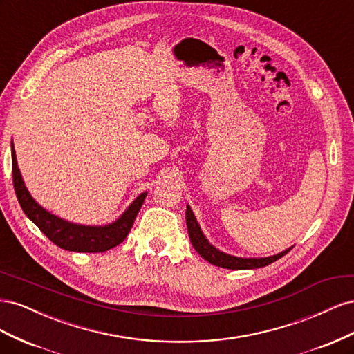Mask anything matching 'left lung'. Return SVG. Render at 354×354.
Returning a JSON list of instances; mask_svg holds the SVG:
<instances>
[{"label": "left lung", "instance_id": "left-lung-1", "mask_svg": "<svg viewBox=\"0 0 354 354\" xmlns=\"http://www.w3.org/2000/svg\"><path fill=\"white\" fill-rule=\"evenodd\" d=\"M186 224H187V232H189V238L194 248L196 250V252L202 257L203 260H207L208 263L223 267V269H232V270H248V269H259V267H264L269 266L273 261L282 259L285 254L289 252L288 248L279 254L276 255H270V257H263V259H242V257H234V255H229L226 252L218 251L216 246H212L208 239L203 236V233L199 227V224L195 218L194 211L190 209V207L187 205L186 209Z\"/></svg>", "mask_w": 354, "mask_h": 354}]
</instances>
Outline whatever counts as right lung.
I'll list each match as a JSON object with an SVG mask.
<instances>
[{
  "label": "right lung",
  "mask_w": 354,
  "mask_h": 354,
  "mask_svg": "<svg viewBox=\"0 0 354 354\" xmlns=\"http://www.w3.org/2000/svg\"><path fill=\"white\" fill-rule=\"evenodd\" d=\"M12 167H13V185L17 201L22 207L26 217L46 234V236L56 243L59 248L73 252H104L113 246L120 245L127 234L130 233L133 223L140 211L147 192L138 195L130 207L116 221L106 224V226H82V224L69 223L59 218L55 214L42 208L39 203L30 196L24 178L20 176L17 167L15 146L12 143Z\"/></svg>",
  "instance_id": "obj_1"
}]
</instances>
